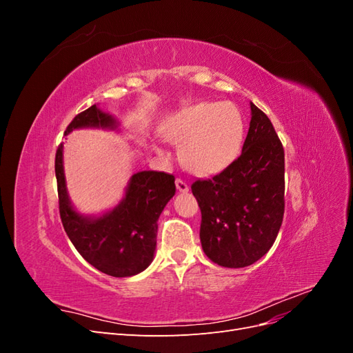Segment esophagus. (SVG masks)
Here are the masks:
<instances>
[{"label": "esophagus", "instance_id": "obj_1", "mask_svg": "<svg viewBox=\"0 0 353 353\" xmlns=\"http://www.w3.org/2000/svg\"><path fill=\"white\" fill-rule=\"evenodd\" d=\"M175 185H176V190L179 191V193H187V191L190 190L188 184L185 183L184 179H181V178H178V179L175 181Z\"/></svg>", "mask_w": 353, "mask_h": 353}]
</instances>
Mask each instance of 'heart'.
Masks as SVG:
<instances>
[{"mask_svg": "<svg viewBox=\"0 0 353 353\" xmlns=\"http://www.w3.org/2000/svg\"><path fill=\"white\" fill-rule=\"evenodd\" d=\"M163 135L169 141L183 144L181 157L191 172L212 175L240 154L244 121L231 103H199L169 119Z\"/></svg>", "mask_w": 353, "mask_h": 353, "instance_id": "b5f03b06", "label": "heart"}]
</instances>
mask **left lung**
<instances>
[{"instance_id":"8db88e82","label":"left lung","mask_w":353,"mask_h":353,"mask_svg":"<svg viewBox=\"0 0 353 353\" xmlns=\"http://www.w3.org/2000/svg\"><path fill=\"white\" fill-rule=\"evenodd\" d=\"M250 109L241 154L221 174L191 185L201 212V248L227 268L261 259L284 216V148L270 117L253 103Z\"/></svg>"}]
</instances>
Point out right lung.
<instances>
[{"mask_svg":"<svg viewBox=\"0 0 353 353\" xmlns=\"http://www.w3.org/2000/svg\"><path fill=\"white\" fill-rule=\"evenodd\" d=\"M85 126L113 128L114 119L94 104L73 117L65 135ZM54 168L60 219L82 258L112 276H131L144 271L153 261L157 219L175 194V176L154 170L134 174L121 205L97 219H90L74 212L69 203L61 144L56 152Z\"/></svg>","mask_w":353,"mask_h":353,"instance_id":"obj_1","label":"right lung"}]
</instances>
